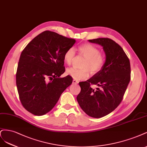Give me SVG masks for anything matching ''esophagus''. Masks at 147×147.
I'll return each instance as SVG.
<instances>
[{"label": "esophagus", "mask_w": 147, "mask_h": 147, "mask_svg": "<svg viewBox=\"0 0 147 147\" xmlns=\"http://www.w3.org/2000/svg\"><path fill=\"white\" fill-rule=\"evenodd\" d=\"M78 80H75V79H73V84H78Z\"/></svg>", "instance_id": "obj_1"}]
</instances>
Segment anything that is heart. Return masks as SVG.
<instances>
[{
	"mask_svg": "<svg viewBox=\"0 0 147 147\" xmlns=\"http://www.w3.org/2000/svg\"><path fill=\"white\" fill-rule=\"evenodd\" d=\"M78 52L80 55L86 59L83 67L84 69L70 68L67 69V74L76 80H84L89 76V70L92 74H95L100 71L106 61L105 56L100 53L98 47L90 43H84L79 46ZM76 56L74 48H68L65 51L63 56L65 62L67 65L72 63Z\"/></svg>",
	"mask_w": 147,
	"mask_h": 147,
	"instance_id": "obj_1",
	"label": "heart"
}]
</instances>
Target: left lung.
Instances as JSON below:
<instances>
[{
	"label": "left lung",
	"mask_w": 147,
	"mask_h": 147,
	"mask_svg": "<svg viewBox=\"0 0 147 147\" xmlns=\"http://www.w3.org/2000/svg\"><path fill=\"white\" fill-rule=\"evenodd\" d=\"M88 41L103 47L106 61L92 78L79 83L81 90L77 100L88 115L101 118L114 111L121 102L131 79L130 61L121 47L110 38ZM92 84L98 87L93 89Z\"/></svg>",
	"instance_id": "1"
}]
</instances>
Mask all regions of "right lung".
Returning <instances> with one entry per match:
<instances>
[{"mask_svg": "<svg viewBox=\"0 0 147 147\" xmlns=\"http://www.w3.org/2000/svg\"><path fill=\"white\" fill-rule=\"evenodd\" d=\"M75 42L74 38L46 30L22 51L16 80L21 102L28 112L38 116L46 114L72 84L70 76H60L65 71L64 54Z\"/></svg>", "mask_w": 147, "mask_h": 147, "instance_id": "add662e5", "label": "right lung"}]
</instances>
